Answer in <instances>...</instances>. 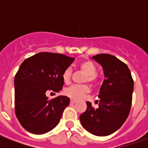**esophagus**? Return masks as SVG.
<instances>
[{
  "mask_svg": "<svg viewBox=\"0 0 148 148\" xmlns=\"http://www.w3.org/2000/svg\"><path fill=\"white\" fill-rule=\"evenodd\" d=\"M76 103V101L74 100H71V104H75Z\"/></svg>",
  "mask_w": 148,
  "mask_h": 148,
  "instance_id": "obj_1",
  "label": "esophagus"
}]
</instances>
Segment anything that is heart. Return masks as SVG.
<instances>
[{
  "label": "heart",
  "mask_w": 148,
  "mask_h": 148,
  "mask_svg": "<svg viewBox=\"0 0 148 148\" xmlns=\"http://www.w3.org/2000/svg\"><path fill=\"white\" fill-rule=\"evenodd\" d=\"M79 69L86 74V77H85L84 82H86L87 81L90 83L94 84L97 82V66L93 62L90 60H86L81 62L79 64ZM71 77V70L70 68L66 69L62 74V80L65 83H69ZM90 92V88L86 85L82 86H71L67 89H66L64 93L71 97V99L81 100L83 98L85 95Z\"/></svg>",
  "instance_id": "1"
}]
</instances>
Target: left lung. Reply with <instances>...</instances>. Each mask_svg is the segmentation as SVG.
Returning a JSON list of instances; mask_svg holds the SVG:
<instances>
[{"instance_id":"1","label":"left lung","mask_w":148,"mask_h":148,"mask_svg":"<svg viewBox=\"0 0 148 148\" xmlns=\"http://www.w3.org/2000/svg\"><path fill=\"white\" fill-rule=\"evenodd\" d=\"M103 68L105 79L100 88L98 108L87 101L80 116L82 125L93 135H111L122 126L129 115L134 82L127 66L113 55L99 54L92 57Z\"/></svg>"}]
</instances>
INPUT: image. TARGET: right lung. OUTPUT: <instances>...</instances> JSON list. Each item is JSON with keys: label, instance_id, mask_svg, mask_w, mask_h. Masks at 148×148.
<instances>
[{"label": "right lung", "instance_id": "right-lung-1", "mask_svg": "<svg viewBox=\"0 0 148 148\" xmlns=\"http://www.w3.org/2000/svg\"><path fill=\"white\" fill-rule=\"evenodd\" d=\"M74 60L62 54L40 52L22 62L14 79L15 112L27 132L44 134L59 123L70 98L48 100L46 93L62 89V74Z\"/></svg>", "mask_w": 148, "mask_h": 148}]
</instances>
